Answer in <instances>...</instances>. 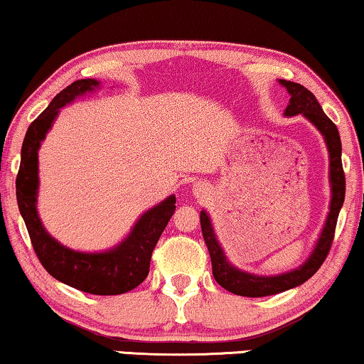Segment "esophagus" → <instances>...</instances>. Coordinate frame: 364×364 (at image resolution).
Segmentation results:
<instances>
[{"instance_id": "esophagus-1", "label": "esophagus", "mask_w": 364, "mask_h": 364, "mask_svg": "<svg viewBox=\"0 0 364 364\" xmlns=\"http://www.w3.org/2000/svg\"><path fill=\"white\" fill-rule=\"evenodd\" d=\"M192 193L197 197V199H199V197H205L207 193H209V186H207L205 182H197V183H193Z\"/></svg>"}]
</instances>
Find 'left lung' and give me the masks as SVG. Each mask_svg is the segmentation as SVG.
<instances>
[{
  "label": "left lung",
  "mask_w": 364,
  "mask_h": 364,
  "mask_svg": "<svg viewBox=\"0 0 364 364\" xmlns=\"http://www.w3.org/2000/svg\"><path fill=\"white\" fill-rule=\"evenodd\" d=\"M279 83L287 90V93L291 97L289 105L284 110V115H303L323 135L329 154V187H331V200H329L326 223H324L323 229H321L319 237L316 240L313 251H311L308 259L296 269H291V271L281 272V274L276 276L254 274V272H247L235 267L225 257L223 245H220L219 239H217L214 225H212L210 215L207 214L205 209L200 210L202 235H204L205 245L210 254L214 279L217 281V284H220L229 292L245 297L272 296L277 294V292L292 289V287L301 286L303 282L308 281L318 271L321 264L326 259L329 247L333 244L334 229H336L338 215L344 202V192H346V181H344L341 164V139H339L338 127L328 119V115L323 112L319 102L316 100V97L308 88H304L299 83L287 82V80H279Z\"/></svg>",
  "instance_id": "8db88e82"
}]
</instances>
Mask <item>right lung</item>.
Masks as SVG:
<instances>
[{
    "label": "right lung",
    "mask_w": 364,
    "mask_h": 364,
    "mask_svg": "<svg viewBox=\"0 0 364 364\" xmlns=\"http://www.w3.org/2000/svg\"><path fill=\"white\" fill-rule=\"evenodd\" d=\"M100 87L102 83L95 78L77 80L61 90L46 110L28 127L21 147L20 172L16 177V199L33 249L55 279L90 294L115 296L129 292L145 281L155 244L176 210V196L172 193L145 210L124 240L98 252L75 251L58 242L45 229L38 214V150L41 141L53 127L60 108Z\"/></svg>",
    "instance_id": "1"
}]
</instances>
